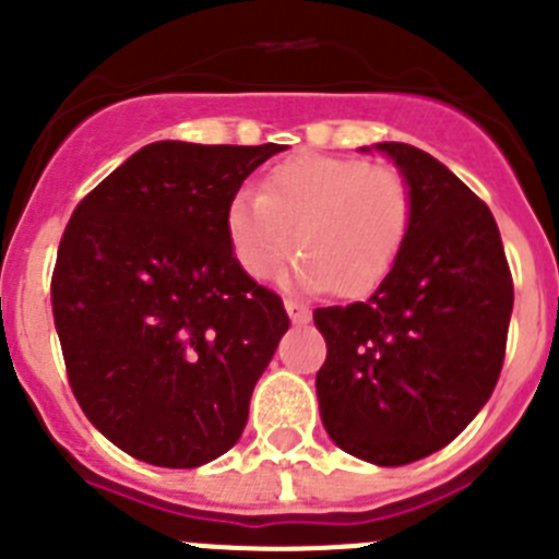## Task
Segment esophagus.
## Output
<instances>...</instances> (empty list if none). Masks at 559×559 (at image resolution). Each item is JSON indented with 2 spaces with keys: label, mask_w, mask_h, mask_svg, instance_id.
Wrapping results in <instances>:
<instances>
[{
  "label": "esophagus",
  "mask_w": 559,
  "mask_h": 559,
  "mask_svg": "<svg viewBox=\"0 0 559 559\" xmlns=\"http://www.w3.org/2000/svg\"><path fill=\"white\" fill-rule=\"evenodd\" d=\"M285 310H288L290 322H296V324H305V322H310V310L305 308V305L294 302V299H285Z\"/></svg>",
  "instance_id": "34e87169"
}]
</instances>
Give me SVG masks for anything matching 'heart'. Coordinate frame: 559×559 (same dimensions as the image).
<instances>
[{"mask_svg":"<svg viewBox=\"0 0 559 559\" xmlns=\"http://www.w3.org/2000/svg\"><path fill=\"white\" fill-rule=\"evenodd\" d=\"M414 221V192L392 165L296 153L265 173L260 195L226 210L231 254L251 280H269L294 251L302 288L358 296L394 269Z\"/></svg>","mask_w":559,"mask_h":559,"instance_id":"heart-1","label":"heart"}]
</instances>
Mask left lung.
Here are the masks:
<instances>
[{"label":"left lung","instance_id":"left-lung-1","mask_svg":"<svg viewBox=\"0 0 559 559\" xmlns=\"http://www.w3.org/2000/svg\"><path fill=\"white\" fill-rule=\"evenodd\" d=\"M378 147L412 185V231L367 302L313 310L328 341L316 392L341 451L397 467L453 442L490 400L515 288L490 206L431 153Z\"/></svg>","mask_w":559,"mask_h":559}]
</instances>
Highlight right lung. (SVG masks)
<instances>
[{
  "instance_id": "obj_1",
  "label": "right lung",
  "mask_w": 559,
  "mask_h": 559,
  "mask_svg": "<svg viewBox=\"0 0 559 559\" xmlns=\"http://www.w3.org/2000/svg\"><path fill=\"white\" fill-rule=\"evenodd\" d=\"M283 145L153 142L75 206L52 269L72 394L114 445L199 467L235 445L290 319L231 254L226 210Z\"/></svg>"
}]
</instances>
